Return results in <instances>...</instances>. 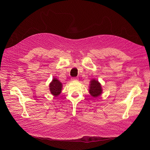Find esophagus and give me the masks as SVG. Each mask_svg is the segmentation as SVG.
Returning a JSON list of instances; mask_svg holds the SVG:
<instances>
[{
    "label": "esophagus",
    "instance_id": "34e87169",
    "mask_svg": "<svg viewBox=\"0 0 150 150\" xmlns=\"http://www.w3.org/2000/svg\"><path fill=\"white\" fill-rule=\"evenodd\" d=\"M78 79V78H72V79H71V80L72 81H77Z\"/></svg>",
    "mask_w": 150,
    "mask_h": 150
}]
</instances>
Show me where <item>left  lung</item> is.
<instances>
[{
    "instance_id": "obj_1",
    "label": "left lung",
    "mask_w": 150,
    "mask_h": 150,
    "mask_svg": "<svg viewBox=\"0 0 150 150\" xmlns=\"http://www.w3.org/2000/svg\"><path fill=\"white\" fill-rule=\"evenodd\" d=\"M89 88L90 95L93 98H97L100 96L102 92H103V89H102L101 84L95 78H93V79L91 80Z\"/></svg>"
}]
</instances>
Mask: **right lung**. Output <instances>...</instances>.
Here are the masks:
<instances>
[{"label":"right lung","mask_w":150,"mask_h":150,"mask_svg":"<svg viewBox=\"0 0 150 150\" xmlns=\"http://www.w3.org/2000/svg\"><path fill=\"white\" fill-rule=\"evenodd\" d=\"M62 89V84L57 78H53V79L49 84V89L52 95L54 97L58 96L61 92Z\"/></svg>","instance_id":"1"}]
</instances>
